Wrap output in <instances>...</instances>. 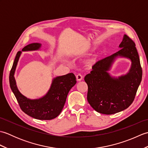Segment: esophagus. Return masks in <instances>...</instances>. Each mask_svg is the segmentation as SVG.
<instances>
[{"mask_svg":"<svg viewBox=\"0 0 148 148\" xmlns=\"http://www.w3.org/2000/svg\"><path fill=\"white\" fill-rule=\"evenodd\" d=\"M76 79L77 81H80L83 79V76L80 74H78L76 76Z\"/></svg>","mask_w":148,"mask_h":148,"instance_id":"obj_1","label":"esophagus"}]
</instances>
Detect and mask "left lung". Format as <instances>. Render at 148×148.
Wrapping results in <instances>:
<instances>
[{"label":"left lung","instance_id":"8db88e82","mask_svg":"<svg viewBox=\"0 0 148 148\" xmlns=\"http://www.w3.org/2000/svg\"><path fill=\"white\" fill-rule=\"evenodd\" d=\"M119 51L97 62L84 77L88 84V102L97 112L112 114L126 109L133 102L142 80L143 71L136 45L127 35L123 37ZM118 58L131 62L127 74L114 77L109 73Z\"/></svg>","mask_w":148,"mask_h":148}]
</instances>
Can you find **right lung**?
<instances>
[{
  "label": "right lung",
  "mask_w": 148,
  "mask_h": 148,
  "mask_svg": "<svg viewBox=\"0 0 148 148\" xmlns=\"http://www.w3.org/2000/svg\"><path fill=\"white\" fill-rule=\"evenodd\" d=\"M41 46L40 43H32L24 47L21 51L17 53L9 74V84L22 111L34 118L50 120L60 114L69 91L76 84V80L73 73L56 76L53 79L48 92L39 99H31L21 94L14 78L19 59L22 51H40Z\"/></svg>",
  "instance_id": "add662e5"
}]
</instances>
